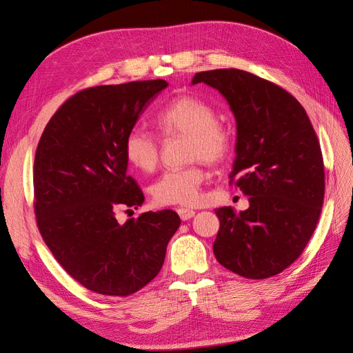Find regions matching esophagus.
Here are the masks:
<instances>
[{
	"mask_svg": "<svg viewBox=\"0 0 353 353\" xmlns=\"http://www.w3.org/2000/svg\"><path fill=\"white\" fill-rule=\"evenodd\" d=\"M194 210L193 209H187V208H179L178 209V215L181 216V219L183 221H188L194 216Z\"/></svg>",
	"mask_w": 353,
	"mask_h": 353,
	"instance_id": "34e87169",
	"label": "esophagus"
}]
</instances>
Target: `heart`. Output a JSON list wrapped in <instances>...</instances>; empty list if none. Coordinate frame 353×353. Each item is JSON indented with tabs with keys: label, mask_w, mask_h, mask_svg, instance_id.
<instances>
[{
	"label": "heart",
	"mask_w": 353,
	"mask_h": 353,
	"mask_svg": "<svg viewBox=\"0 0 353 353\" xmlns=\"http://www.w3.org/2000/svg\"><path fill=\"white\" fill-rule=\"evenodd\" d=\"M159 132L165 137L187 135V153L191 160L203 159L216 163L231 147L228 131L216 121L210 105L196 97H178L153 117ZM123 152L128 162L144 172H153L159 162V141L141 128H132L125 137ZM205 169L196 162L184 168L168 169L152 185L157 205H194L201 196Z\"/></svg>",
	"instance_id": "b5f03b06"
}]
</instances>
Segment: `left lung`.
Masks as SVG:
<instances>
[{
	"label": "left lung",
	"instance_id": "8db88e82",
	"mask_svg": "<svg viewBox=\"0 0 353 353\" xmlns=\"http://www.w3.org/2000/svg\"><path fill=\"white\" fill-rule=\"evenodd\" d=\"M227 100L236 119L230 179L249 208H219L213 253L227 270L262 280L290 266L311 239L324 200V163L311 121L292 94L239 69L196 73Z\"/></svg>",
	"mask_w": 353,
	"mask_h": 353
}]
</instances>
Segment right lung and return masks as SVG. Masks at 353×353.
I'll list each match as a JSON object with an SVG mask.
<instances>
[{"mask_svg":"<svg viewBox=\"0 0 353 353\" xmlns=\"http://www.w3.org/2000/svg\"><path fill=\"white\" fill-rule=\"evenodd\" d=\"M166 87L156 79L79 91L41 135L34 165L38 228L59 263L91 292L130 296L150 283L181 223L169 209L116 219L121 208L144 203L128 175L125 137Z\"/></svg>","mask_w":353,"mask_h":353,"instance_id":"add662e5","label":"right lung"}]
</instances>
